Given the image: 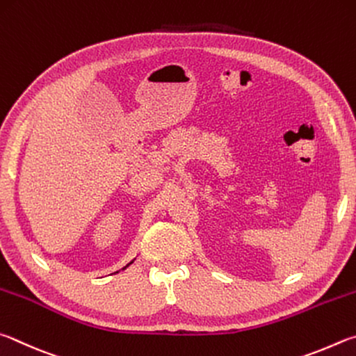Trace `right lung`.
Segmentation results:
<instances>
[{
  "label": "right lung",
  "instance_id": "add662e5",
  "mask_svg": "<svg viewBox=\"0 0 356 356\" xmlns=\"http://www.w3.org/2000/svg\"><path fill=\"white\" fill-rule=\"evenodd\" d=\"M131 263H133V261H131ZM131 263H129V264H131ZM129 264H127V266H124V267H123V269H127V267H128Z\"/></svg>",
  "mask_w": 356,
  "mask_h": 356
}]
</instances>
